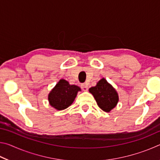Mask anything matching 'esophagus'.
Instances as JSON below:
<instances>
[{
  "mask_svg": "<svg viewBox=\"0 0 160 160\" xmlns=\"http://www.w3.org/2000/svg\"><path fill=\"white\" fill-rule=\"evenodd\" d=\"M81 88L83 91H88V85L87 83H83L81 85Z\"/></svg>",
  "mask_w": 160,
  "mask_h": 160,
  "instance_id": "34e87169",
  "label": "esophagus"
}]
</instances>
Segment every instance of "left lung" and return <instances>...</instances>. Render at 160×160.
<instances>
[{
    "label": "left lung",
    "instance_id": "obj_1",
    "mask_svg": "<svg viewBox=\"0 0 160 160\" xmlns=\"http://www.w3.org/2000/svg\"><path fill=\"white\" fill-rule=\"evenodd\" d=\"M89 92L94 97L99 107L105 112H110L118 102V92L105 78L99 80L96 86L89 89Z\"/></svg>",
    "mask_w": 160,
    "mask_h": 160
}]
</instances>
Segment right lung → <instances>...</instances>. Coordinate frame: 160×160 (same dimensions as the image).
Listing matches in <instances>:
<instances>
[{
	"label": "right lung",
	"instance_id": "add662e5",
	"mask_svg": "<svg viewBox=\"0 0 160 160\" xmlns=\"http://www.w3.org/2000/svg\"><path fill=\"white\" fill-rule=\"evenodd\" d=\"M79 91L80 87L70 85L67 80L61 79L48 94V102L55 109L63 110L72 104Z\"/></svg>",
	"mask_w": 160,
	"mask_h": 160
}]
</instances>
